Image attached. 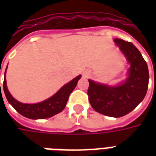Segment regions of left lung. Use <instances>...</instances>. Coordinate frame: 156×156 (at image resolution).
Returning a JSON list of instances; mask_svg holds the SVG:
<instances>
[{
    "label": "left lung",
    "instance_id": "obj_1",
    "mask_svg": "<svg viewBox=\"0 0 156 156\" xmlns=\"http://www.w3.org/2000/svg\"><path fill=\"white\" fill-rule=\"evenodd\" d=\"M125 55L130 68L126 81L116 87L88 80V100L95 111L109 117H122L130 113L144 99L149 84L146 62L133 43L115 39Z\"/></svg>",
    "mask_w": 156,
    "mask_h": 156
}]
</instances>
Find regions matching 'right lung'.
Instances as JSON below:
<instances>
[{"instance_id":"right-lung-1","label":"right lung","mask_w":156,"mask_h":156,"mask_svg":"<svg viewBox=\"0 0 156 156\" xmlns=\"http://www.w3.org/2000/svg\"><path fill=\"white\" fill-rule=\"evenodd\" d=\"M80 78H81V75L73 78L71 82L65 84L53 96H51V98H49L45 101L38 103V104H34V105L22 104V103H20L17 100H16L7 89L5 77L4 78V82H3V89H4V93H5V97H6V99L8 100L9 104H11L12 107L15 108L19 114H21L27 118L32 119H47V118H50L53 115H57L64 109L65 106L67 105V102H68V97L75 88Z\"/></svg>"}]
</instances>
